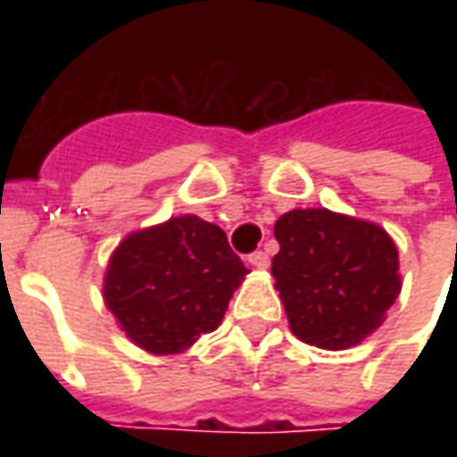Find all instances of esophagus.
<instances>
[{
  "label": "esophagus",
  "instance_id": "obj_1",
  "mask_svg": "<svg viewBox=\"0 0 457 457\" xmlns=\"http://www.w3.org/2000/svg\"><path fill=\"white\" fill-rule=\"evenodd\" d=\"M249 264L257 269H267L269 267V254L267 252H252L249 254Z\"/></svg>",
  "mask_w": 457,
  "mask_h": 457
}]
</instances>
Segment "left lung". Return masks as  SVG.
I'll return each instance as SVG.
<instances>
[{"label":"left lung","mask_w":457,"mask_h":457,"mask_svg":"<svg viewBox=\"0 0 457 457\" xmlns=\"http://www.w3.org/2000/svg\"><path fill=\"white\" fill-rule=\"evenodd\" d=\"M271 277L303 343L345 350L382 326L399 291V254L379 225L326 208L291 210L274 225Z\"/></svg>","instance_id":"left-lung-1"}]
</instances>
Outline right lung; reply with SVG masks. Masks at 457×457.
Returning a JSON list of instances; mask_svg holds the SVG:
<instances>
[{
  "instance_id": "1",
  "label": "right lung",
  "mask_w": 457,
  "mask_h": 457,
  "mask_svg": "<svg viewBox=\"0 0 457 457\" xmlns=\"http://www.w3.org/2000/svg\"><path fill=\"white\" fill-rule=\"evenodd\" d=\"M245 274L218 225L183 215L134 232L114 249L104 303L139 347L183 353L220 326Z\"/></svg>"
}]
</instances>
